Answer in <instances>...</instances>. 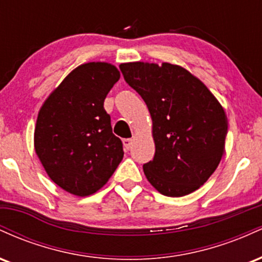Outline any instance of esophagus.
<instances>
[{
	"label": "esophagus",
	"instance_id": "34e87169",
	"mask_svg": "<svg viewBox=\"0 0 262 262\" xmlns=\"http://www.w3.org/2000/svg\"><path fill=\"white\" fill-rule=\"evenodd\" d=\"M123 145H124V148H125V150H129L132 148V145H133V139H124L123 140Z\"/></svg>",
	"mask_w": 262,
	"mask_h": 262
}]
</instances>
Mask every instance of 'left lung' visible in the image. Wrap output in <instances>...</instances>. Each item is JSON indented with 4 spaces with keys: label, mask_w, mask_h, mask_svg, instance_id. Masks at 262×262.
<instances>
[{
    "label": "left lung",
    "mask_w": 262,
    "mask_h": 262,
    "mask_svg": "<svg viewBox=\"0 0 262 262\" xmlns=\"http://www.w3.org/2000/svg\"><path fill=\"white\" fill-rule=\"evenodd\" d=\"M124 80L141 96L152 121L155 155L143 169L150 185L167 197L192 193L223 158L228 119L208 87L170 62H123Z\"/></svg>",
    "instance_id": "left-lung-1"
}]
</instances>
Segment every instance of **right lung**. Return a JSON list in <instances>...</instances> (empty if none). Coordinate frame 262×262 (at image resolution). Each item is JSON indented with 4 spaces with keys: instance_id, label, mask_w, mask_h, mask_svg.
Wrapping results in <instances>:
<instances>
[{
    "instance_id": "1",
    "label": "right lung",
    "mask_w": 262,
    "mask_h": 262,
    "mask_svg": "<svg viewBox=\"0 0 262 262\" xmlns=\"http://www.w3.org/2000/svg\"><path fill=\"white\" fill-rule=\"evenodd\" d=\"M119 77L110 62L77 66L38 112L35 154L50 180L74 196H90L103 187L124 155L103 108Z\"/></svg>"
}]
</instances>
